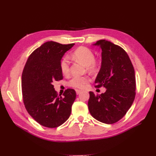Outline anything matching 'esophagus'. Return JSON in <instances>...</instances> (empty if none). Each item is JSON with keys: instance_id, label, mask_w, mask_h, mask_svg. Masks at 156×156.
Segmentation results:
<instances>
[{"instance_id": "34e87169", "label": "esophagus", "mask_w": 156, "mask_h": 156, "mask_svg": "<svg viewBox=\"0 0 156 156\" xmlns=\"http://www.w3.org/2000/svg\"><path fill=\"white\" fill-rule=\"evenodd\" d=\"M81 92H82V91H81L80 90H78V89H76V94H80Z\"/></svg>"}]
</instances>
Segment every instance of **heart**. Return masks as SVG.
<instances>
[{
	"instance_id": "1",
	"label": "heart",
	"mask_w": 156,
	"mask_h": 156,
	"mask_svg": "<svg viewBox=\"0 0 156 156\" xmlns=\"http://www.w3.org/2000/svg\"><path fill=\"white\" fill-rule=\"evenodd\" d=\"M73 57L84 66H87L89 70L95 72L98 68V62L94 59V54L92 50L87 47H80L73 52ZM60 69L64 74H68L69 71V62L68 57H64L60 62ZM89 78L88 76H75L69 80L68 84L72 87L82 88L88 83Z\"/></svg>"
}]
</instances>
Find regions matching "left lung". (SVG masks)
I'll return each instance as SVG.
<instances>
[{"label":"left lung","mask_w":156,"mask_h":156,"mask_svg":"<svg viewBox=\"0 0 156 156\" xmlns=\"http://www.w3.org/2000/svg\"><path fill=\"white\" fill-rule=\"evenodd\" d=\"M94 45L102 49L101 67L95 80V87H104L105 93L96 95L89 92L90 113L98 121L112 124L125 115L135 97V70L123 49L101 39Z\"/></svg>","instance_id":"left-lung-1"}]
</instances>
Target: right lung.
I'll return each instance as SVG.
<instances>
[{"mask_svg": "<svg viewBox=\"0 0 156 156\" xmlns=\"http://www.w3.org/2000/svg\"><path fill=\"white\" fill-rule=\"evenodd\" d=\"M74 45L45 42L32 52L23 69L21 87L25 108L44 127H58L70 116L75 90L68 88L64 97H59L52 83L63 79L61 59Z\"/></svg>", "mask_w": 156, "mask_h": 156, "instance_id": "1", "label": "right lung"}]
</instances>
